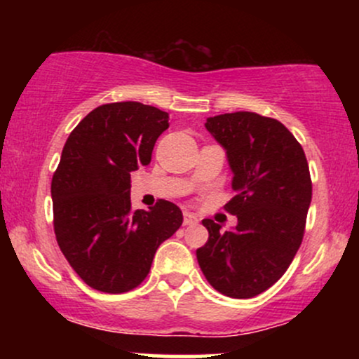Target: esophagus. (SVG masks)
Returning <instances> with one entry per match:
<instances>
[{
    "mask_svg": "<svg viewBox=\"0 0 359 359\" xmlns=\"http://www.w3.org/2000/svg\"><path fill=\"white\" fill-rule=\"evenodd\" d=\"M197 222H199V219H197L196 214H192V212H184V224H185V226H196Z\"/></svg>",
    "mask_w": 359,
    "mask_h": 359,
    "instance_id": "1",
    "label": "esophagus"
}]
</instances>
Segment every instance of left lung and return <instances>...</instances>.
Wrapping results in <instances>:
<instances>
[{
	"label": "left lung",
	"mask_w": 359,
	"mask_h": 359,
	"mask_svg": "<svg viewBox=\"0 0 359 359\" xmlns=\"http://www.w3.org/2000/svg\"><path fill=\"white\" fill-rule=\"evenodd\" d=\"M205 130L226 150L236 196L224 208L238 224L221 231L204 219L209 240L197 262L222 295L251 299L285 273L302 243L312 199L307 158L282 123L250 111L208 118Z\"/></svg>",
	"instance_id": "obj_1"
}]
</instances>
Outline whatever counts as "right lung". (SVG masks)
Instances as JSON below:
<instances>
[{
    "instance_id": "obj_1",
    "label": "right lung",
    "mask_w": 359,
    "mask_h": 359,
    "mask_svg": "<svg viewBox=\"0 0 359 359\" xmlns=\"http://www.w3.org/2000/svg\"><path fill=\"white\" fill-rule=\"evenodd\" d=\"M168 113L137 101L102 104L72 130L52 179L53 231L62 253L88 283L123 294L145 280L155 251L182 224L160 199L131 211V172L151 160Z\"/></svg>"
}]
</instances>
